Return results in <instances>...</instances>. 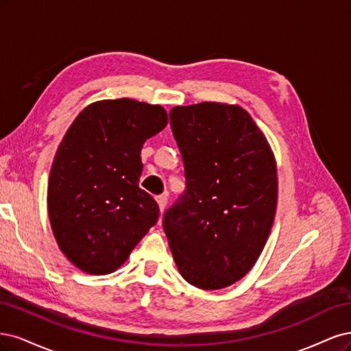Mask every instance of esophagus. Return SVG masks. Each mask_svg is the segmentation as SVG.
Masks as SVG:
<instances>
[{"label": "esophagus", "instance_id": "1", "mask_svg": "<svg viewBox=\"0 0 351 351\" xmlns=\"http://www.w3.org/2000/svg\"><path fill=\"white\" fill-rule=\"evenodd\" d=\"M157 204H159L160 213H163V211H165V208H166V204H167V197H166V195L157 197Z\"/></svg>", "mask_w": 351, "mask_h": 351}]
</instances>
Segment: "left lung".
Listing matches in <instances>:
<instances>
[{
	"instance_id": "left-lung-1",
	"label": "left lung",
	"mask_w": 351,
	"mask_h": 351,
	"mask_svg": "<svg viewBox=\"0 0 351 351\" xmlns=\"http://www.w3.org/2000/svg\"><path fill=\"white\" fill-rule=\"evenodd\" d=\"M186 189L163 217L175 264L189 285L229 287L261 255L278 179L264 132L239 105L202 101L171 110Z\"/></svg>"
}]
</instances>
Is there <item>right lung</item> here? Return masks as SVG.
<instances>
[{"mask_svg":"<svg viewBox=\"0 0 351 351\" xmlns=\"http://www.w3.org/2000/svg\"><path fill=\"white\" fill-rule=\"evenodd\" d=\"M167 125L160 105L128 97L86 106L56 150L48 214L61 252L87 274L114 273L159 219L138 186L141 149Z\"/></svg>","mask_w":351,"mask_h":351,"instance_id":"obj_1","label":"right lung"}]
</instances>
